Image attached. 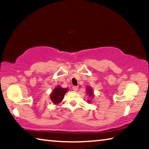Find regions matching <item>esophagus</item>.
<instances>
[{"label":"esophagus","instance_id":"34e87169","mask_svg":"<svg viewBox=\"0 0 149 149\" xmlns=\"http://www.w3.org/2000/svg\"><path fill=\"white\" fill-rule=\"evenodd\" d=\"M72 89H73V90L75 91H77V89H78V87L77 86H73Z\"/></svg>","mask_w":149,"mask_h":149}]
</instances>
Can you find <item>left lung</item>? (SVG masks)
Listing matches in <instances>:
<instances>
[{
    "mask_svg": "<svg viewBox=\"0 0 149 149\" xmlns=\"http://www.w3.org/2000/svg\"><path fill=\"white\" fill-rule=\"evenodd\" d=\"M87 93H88V95H89V96L90 97H91V96H93V90H92L91 88V87H87ZM88 102H90V100H88Z\"/></svg>",
    "mask_w": 149,
    "mask_h": 149,
    "instance_id": "left-lung-1",
    "label": "left lung"
}]
</instances>
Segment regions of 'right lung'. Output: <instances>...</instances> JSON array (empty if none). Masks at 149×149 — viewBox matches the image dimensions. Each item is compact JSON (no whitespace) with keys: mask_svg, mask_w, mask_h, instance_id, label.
Segmentation results:
<instances>
[{"mask_svg":"<svg viewBox=\"0 0 149 149\" xmlns=\"http://www.w3.org/2000/svg\"><path fill=\"white\" fill-rule=\"evenodd\" d=\"M68 89H63L61 87L58 86L54 89L53 92L50 95V99L54 104H58L64 99V96L67 92Z\"/></svg>","mask_w":149,"mask_h":149,"instance_id":"add662e5","label":"right lung"}]
</instances>
